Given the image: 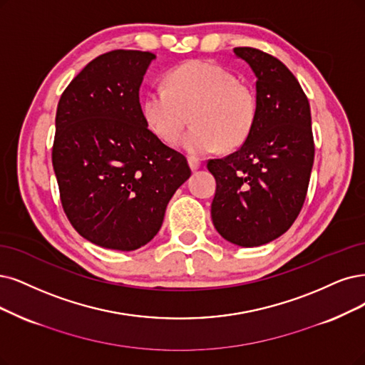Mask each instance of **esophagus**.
<instances>
[{
    "instance_id": "1",
    "label": "esophagus",
    "mask_w": 365,
    "mask_h": 365,
    "mask_svg": "<svg viewBox=\"0 0 365 365\" xmlns=\"http://www.w3.org/2000/svg\"><path fill=\"white\" fill-rule=\"evenodd\" d=\"M187 164H190V167H191L192 171H197V170L201 167V162H200L198 159H195V158H190V159H187Z\"/></svg>"
}]
</instances>
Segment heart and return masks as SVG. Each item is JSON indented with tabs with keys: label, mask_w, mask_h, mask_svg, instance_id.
I'll use <instances>...</instances> for the list:
<instances>
[{
	"label": "heart",
	"mask_w": 365,
	"mask_h": 365,
	"mask_svg": "<svg viewBox=\"0 0 365 365\" xmlns=\"http://www.w3.org/2000/svg\"><path fill=\"white\" fill-rule=\"evenodd\" d=\"M257 111V96L248 84L225 67L203 60L175 67L165 87L148 90L141 103L147 126L165 143L179 140L191 114L194 126L180 140L191 156L240 147L254 129Z\"/></svg>",
	"instance_id": "heart-1"
}]
</instances>
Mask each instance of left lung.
<instances>
[{
	"instance_id": "obj_1",
	"label": "left lung",
	"mask_w": 365,
	"mask_h": 365,
	"mask_svg": "<svg viewBox=\"0 0 365 365\" xmlns=\"http://www.w3.org/2000/svg\"><path fill=\"white\" fill-rule=\"evenodd\" d=\"M233 51L257 78L259 111L237 152L207 162L217 180L210 213L225 240L252 248L286 233L302 209L314 162L312 111L278 58L255 48Z\"/></svg>"
}]
</instances>
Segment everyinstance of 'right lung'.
<instances>
[{"mask_svg":"<svg viewBox=\"0 0 365 365\" xmlns=\"http://www.w3.org/2000/svg\"><path fill=\"white\" fill-rule=\"evenodd\" d=\"M152 52L117 49L90 61L61 94L52 165L63 209L94 245L133 251L159 232L186 158L148 129L140 87Z\"/></svg>","mask_w":365,"mask_h":365,"instance_id":"add662e5","label":"right lung"}]
</instances>
